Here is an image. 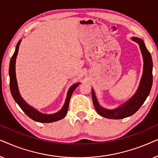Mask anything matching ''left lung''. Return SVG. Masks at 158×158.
I'll use <instances>...</instances> for the list:
<instances>
[{
	"label": "left lung",
	"mask_w": 158,
	"mask_h": 158,
	"mask_svg": "<svg viewBox=\"0 0 158 158\" xmlns=\"http://www.w3.org/2000/svg\"><path fill=\"white\" fill-rule=\"evenodd\" d=\"M134 42L139 45L144 66L143 73L140 81L139 87L135 95L130 99L115 109H107L99 105L94 90L92 89V98L94 106L98 114L103 117L112 119H121L133 115L143 104L148 95L150 94L152 85V60L150 53L146 48L143 40L137 37H131Z\"/></svg>",
	"instance_id": "left-lung-1"
}]
</instances>
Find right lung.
I'll return each mask as SVG.
<instances>
[{
	"instance_id": "add662e5",
	"label": "right lung",
	"mask_w": 158,
	"mask_h": 158,
	"mask_svg": "<svg viewBox=\"0 0 158 158\" xmlns=\"http://www.w3.org/2000/svg\"><path fill=\"white\" fill-rule=\"evenodd\" d=\"M21 40L19 41L17 43L16 49L10 61V65H9V77H10V93L13 98L15 100V101L18 103V105L20 106V108L22 109V111L35 122H38L40 123H51L54 122H57L62 118H63L64 116H66L67 112H68V107H69V103H70V100L72 96L73 91H74L75 88L77 87L80 83H75L68 90V94H67L66 100L64 102V104L61 109L57 113L52 114H46L41 113L37 110L34 109L31 106L26 103V101L22 98L20 94H19V90L18 88V84H17V81L16 77V60L17 55H18L19 45L21 43Z\"/></svg>"
}]
</instances>
